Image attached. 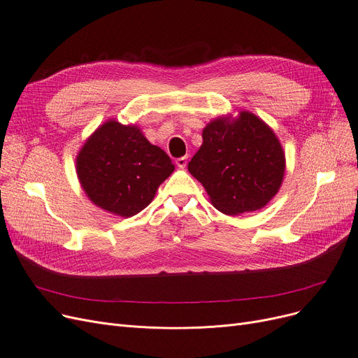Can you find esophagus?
I'll list each match as a JSON object with an SVG mask.
<instances>
[{"mask_svg":"<svg viewBox=\"0 0 358 358\" xmlns=\"http://www.w3.org/2000/svg\"><path fill=\"white\" fill-rule=\"evenodd\" d=\"M186 163H188V157H186V156L176 159V166L180 167V169H183L186 166Z\"/></svg>","mask_w":358,"mask_h":358,"instance_id":"obj_1","label":"esophagus"}]
</instances>
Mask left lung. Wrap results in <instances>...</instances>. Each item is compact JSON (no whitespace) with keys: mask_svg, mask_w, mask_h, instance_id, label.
<instances>
[{"mask_svg":"<svg viewBox=\"0 0 358 358\" xmlns=\"http://www.w3.org/2000/svg\"><path fill=\"white\" fill-rule=\"evenodd\" d=\"M213 206L227 215L264 208L281 188L282 145L261 117L248 110L218 116L202 131V145L188 164Z\"/></svg>","mask_w":358,"mask_h":358,"instance_id":"obj_1","label":"left lung"}]
</instances>
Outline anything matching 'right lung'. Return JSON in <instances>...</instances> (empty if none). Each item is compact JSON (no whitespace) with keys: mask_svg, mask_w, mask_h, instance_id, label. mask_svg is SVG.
I'll return each mask as SVG.
<instances>
[{"mask_svg":"<svg viewBox=\"0 0 358 358\" xmlns=\"http://www.w3.org/2000/svg\"><path fill=\"white\" fill-rule=\"evenodd\" d=\"M76 170L83 191L94 206L127 218L155 199L175 164L137 125L108 119L80 148Z\"/></svg>","mask_w":358,"mask_h":358,"instance_id":"right-lung-1","label":"right lung"}]
</instances>
